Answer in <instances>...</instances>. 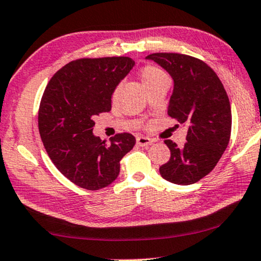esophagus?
<instances>
[{"label":"esophagus","mask_w":261,"mask_h":261,"mask_svg":"<svg viewBox=\"0 0 261 261\" xmlns=\"http://www.w3.org/2000/svg\"><path fill=\"white\" fill-rule=\"evenodd\" d=\"M151 143H152V140H150L149 137H144V136L137 137V144L141 145V147H147V145H150Z\"/></svg>","instance_id":"1"}]
</instances>
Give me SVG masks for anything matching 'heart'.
<instances>
[{
  "label": "heart",
  "instance_id": "b5f03b06",
  "mask_svg": "<svg viewBox=\"0 0 261 261\" xmlns=\"http://www.w3.org/2000/svg\"><path fill=\"white\" fill-rule=\"evenodd\" d=\"M141 79L144 87H147V86L152 85V83L160 81V80L167 79V76L161 69L152 67V65H148V67H144L143 70H142Z\"/></svg>",
  "mask_w": 261,
  "mask_h": 261
}]
</instances>
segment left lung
<instances>
[{"label": "left lung", "instance_id": "1", "mask_svg": "<svg viewBox=\"0 0 261 261\" xmlns=\"http://www.w3.org/2000/svg\"><path fill=\"white\" fill-rule=\"evenodd\" d=\"M145 58L172 76L174 88L167 113L187 125L184 147L165 141L171 159L160 167V174L176 185H191L213 171L228 147L231 110L227 92L216 72L198 58L166 52Z\"/></svg>", "mask_w": 261, "mask_h": 261}]
</instances>
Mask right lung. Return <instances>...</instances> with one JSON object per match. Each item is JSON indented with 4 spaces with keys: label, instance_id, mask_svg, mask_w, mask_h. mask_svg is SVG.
Listing matches in <instances>:
<instances>
[{
    "label": "right lung",
    "instance_id": "add662e5",
    "mask_svg": "<svg viewBox=\"0 0 261 261\" xmlns=\"http://www.w3.org/2000/svg\"><path fill=\"white\" fill-rule=\"evenodd\" d=\"M128 57L81 58L52 76L44 90L38 126L48 158L71 182L96 191L112 184L120 160L136 143L118 134L111 144L93 134L94 117L111 111V98L134 68Z\"/></svg>",
    "mask_w": 261,
    "mask_h": 261
}]
</instances>
